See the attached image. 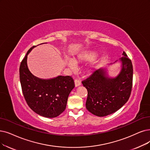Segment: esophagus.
<instances>
[{
  "mask_svg": "<svg viewBox=\"0 0 150 150\" xmlns=\"http://www.w3.org/2000/svg\"><path fill=\"white\" fill-rule=\"evenodd\" d=\"M74 84H75V87H78L81 85V83L80 81H79L78 79H75Z\"/></svg>",
  "mask_w": 150,
  "mask_h": 150,
  "instance_id": "1",
  "label": "esophagus"
}]
</instances>
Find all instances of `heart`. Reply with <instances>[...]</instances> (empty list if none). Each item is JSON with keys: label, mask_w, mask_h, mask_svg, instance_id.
<instances>
[{"label": "heart", "mask_w": 150, "mask_h": 150, "mask_svg": "<svg viewBox=\"0 0 150 150\" xmlns=\"http://www.w3.org/2000/svg\"><path fill=\"white\" fill-rule=\"evenodd\" d=\"M98 56V53L97 52L94 51V50H87L82 52L79 55H77L76 58L73 59V60H72L71 59H68L66 61L68 67L72 69H74L76 68V64L82 63V62H92L97 58ZM97 66H95L91 68H89L87 71L89 73H91L93 72V69L97 68Z\"/></svg>", "instance_id": "heart-1"}]
</instances>
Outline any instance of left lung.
<instances>
[{"instance_id":"obj_1","label":"left lung","mask_w":150,"mask_h":150,"mask_svg":"<svg viewBox=\"0 0 150 150\" xmlns=\"http://www.w3.org/2000/svg\"><path fill=\"white\" fill-rule=\"evenodd\" d=\"M122 55L119 59L122 64L121 69L117 76L109 77L106 68H101L82 82L88 92L86 108L95 116L103 117L115 112L130 97L133 67L125 52Z\"/></svg>"}]
</instances>
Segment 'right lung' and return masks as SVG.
Here are the masks:
<instances>
[{
    "label": "right lung",
    "mask_w": 150,
    "mask_h": 150,
    "mask_svg": "<svg viewBox=\"0 0 150 150\" xmlns=\"http://www.w3.org/2000/svg\"><path fill=\"white\" fill-rule=\"evenodd\" d=\"M35 47L28 51L20 64L22 92L27 104L33 111L45 117H55L65 110L68 96L75 86L74 82L69 76H58L48 79L34 76L28 69L27 58Z\"/></svg>",
    "instance_id": "obj_1"
}]
</instances>
